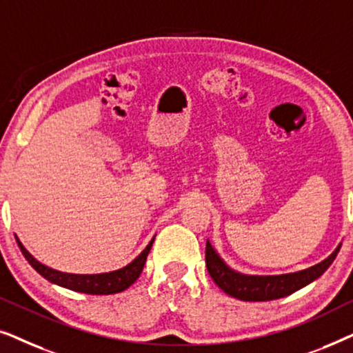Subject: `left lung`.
<instances>
[{"instance_id":"8db88e82","label":"left lung","mask_w":353,"mask_h":353,"mask_svg":"<svg viewBox=\"0 0 353 353\" xmlns=\"http://www.w3.org/2000/svg\"><path fill=\"white\" fill-rule=\"evenodd\" d=\"M339 244L320 263L313 265L310 268L301 270V272L284 273V274H245L236 272L220 257L209 239L205 244V265L207 272L214 279L216 286L231 297L239 299L245 302H267L274 299L286 297L289 294L305 288L321 276L334 262L337 252L341 249Z\"/></svg>"}]
</instances>
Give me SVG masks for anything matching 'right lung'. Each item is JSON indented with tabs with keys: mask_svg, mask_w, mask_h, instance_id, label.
Returning <instances> with one entry per match:
<instances>
[{
	"mask_svg": "<svg viewBox=\"0 0 353 353\" xmlns=\"http://www.w3.org/2000/svg\"><path fill=\"white\" fill-rule=\"evenodd\" d=\"M154 238H156V236H154ZM154 238L149 241V244L141 250V252H139V255H137V257H134L130 263L125 265V267L114 270V272L94 273V274L65 273L51 267H46V265L38 262V260L33 257L26 248H23V244L19 241L17 236H16V241H17L19 249L22 250L23 257H26L27 262L37 270V273H40L41 276L48 279L50 283L57 284V286L61 288L70 289V291H75V292L91 294V296H108V294H117V292L125 291V289H128L139 278V274L143 272L144 263H146L149 250L152 248Z\"/></svg>",
	"mask_w": 353,
	"mask_h": 353,
	"instance_id": "obj_1",
	"label": "right lung"
}]
</instances>
